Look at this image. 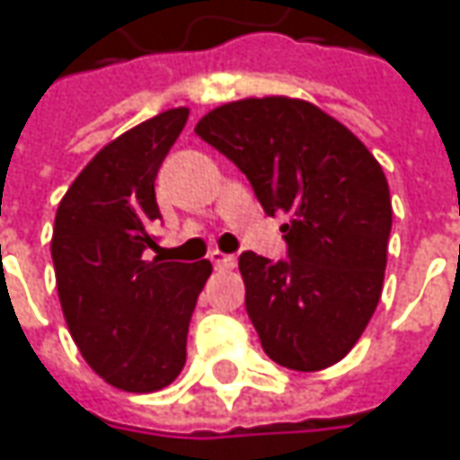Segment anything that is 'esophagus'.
<instances>
[{
    "label": "esophagus",
    "instance_id": "esophagus-1",
    "mask_svg": "<svg viewBox=\"0 0 460 460\" xmlns=\"http://www.w3.org/2000/svg\"><path fill=\"white\" fill-rule=\"evenodd\" d=\"M210 262L216 270H231L236 265V257L234 254H224V252H213L210 254Z\"/></svg>",
    "mask_w": 460,
    "mask_h": 460
}]
</instances>
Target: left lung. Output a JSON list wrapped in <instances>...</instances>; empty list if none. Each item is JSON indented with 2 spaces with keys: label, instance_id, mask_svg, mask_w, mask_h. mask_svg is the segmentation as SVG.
Instances as JSON below:
<instances>
[{
  "label": "left lung",
  "instance_id": "left-lung-1",
  "mask_svg": "<svg viewBox=\"0 0 460 460\" xmlns=\"http://www.w3.org/2000/svg\"><path fill=\"white\" fill-rule=\"evenodd\" d=\"M195 133L247 174L265 213L288 216V260L239 257L262 349L304 373L340 363L384 290L391 195L381 164L340 120L283 94L213 108Z\"/></svg>",
  "mask_w": 460,
  "mask_h": 460
}]
</instances>
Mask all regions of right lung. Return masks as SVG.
<instances>
[{
    "label": "right lung",
    "mask_w": 460,
    "mask_h": 460,
    "mask_svg": "<svg viewBox=\"0 0 460 460\" xmlns=\"http://www.w3.org/2000/svg\"><path fill=\"white\" fill-rule=\"evenodd\" d=\"M188 108L159 112L97 151L61 198L50 257L71 340L111 386H170L188 358V327L210 278L208 260L164 262L154 180L188 123Z\"/></svg>",
    "instance_id": "1"
}]
</instances>
